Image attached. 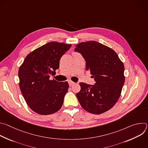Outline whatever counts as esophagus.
Returning <instances> with one entry per match:
<instances>
[{
	"mask_svg": "<svg viewBox=\"0 0 148 148\" xmlns=\"http://www.w3.org/2000/svg\"><path fill=\"white\" fill-rule=\"evenodd\" d=\"M69 86H73V85H74V84H75V82H73L71 81H69Z\"/></svg>",
	"mask_w": 148,
	"mask_h": 148,
	"instance_id": "esophagus-1",
	"label": "esophagus"
}]
</instances>
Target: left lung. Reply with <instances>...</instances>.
Instances as JSON below:
<instances>
[{
	"mask_svg": "<svg viewBox=\"0 0 148 148\" xmlns=\"http://www.w3.org/2000/svg\"><path fill=\"white\" fill-rule=\"evenodd\" d=\"M75 52L86 61V70L94 78V85L80 82L76 94L82 108L90 113L101 114L113 107L118 100L125 82L124 66L111 48L95 41L82 42Z\"/></svg>",
	"mask_w": 148,
	"mask_h": 148,
	"instance_id": "1",
	"label": "left lung"
}]
</instances>
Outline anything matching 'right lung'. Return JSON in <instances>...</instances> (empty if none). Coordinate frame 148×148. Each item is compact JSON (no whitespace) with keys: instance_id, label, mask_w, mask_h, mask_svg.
Wrapping results in <instances>:
<instances>
[{"instance_id":"add662e5","label":"right lung","mask_w":148,"mask_h":148,"mask_svg":"<svg viewBox=\"0 0 148 148\" xmlns=\"http://www.w3.org/2000/svg\"><path fill=\"white\" fill-rule=\"evenodd\" d=\"M68 45L51 41L28 54L18 70L19 87L34 112L49 115L62 107L69 86L67 81L50 80L59 69L61 57L71 47Z\"/></svg>"}]
</instances>
